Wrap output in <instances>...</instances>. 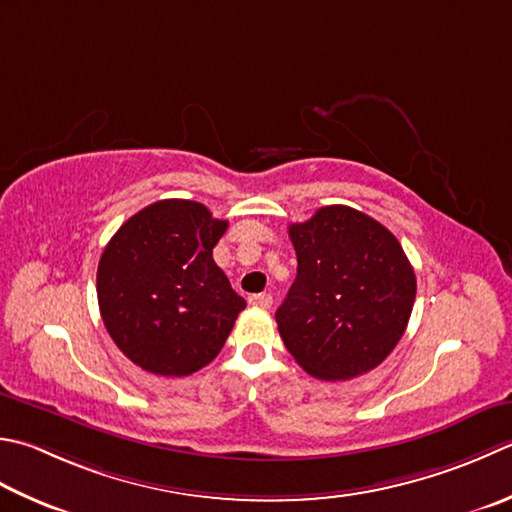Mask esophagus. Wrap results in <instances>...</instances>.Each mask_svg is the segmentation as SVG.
<instances>
[{
	"label": "esophagus",
	"instance_id": "34e87169",
	"mask_svg": "<svg viewBox=\"0 0 512 512\" xmlns=\"http://www.w3.org/2000/svg\"><path fill=\"white\" fill-rule=\"evenodd\" d=\"M250 304L257 306V308H270V304H273V295L270 293H259V295H250L248 299Z\"/></svg>",
	"mask_w": 512,
	"mask_h": 512
}]
</instances>
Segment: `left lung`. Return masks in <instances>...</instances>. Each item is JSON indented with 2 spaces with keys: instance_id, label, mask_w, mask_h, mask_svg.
<instances>
[{
  "instance_id": "1",
  "label": "left lung",
  "mask_w": 512,
  "mask_h": 512,
  "mask_svg": "<svg viewBox=\"0 0 512 512\" xmlns=\"http://www.w3.org/2000/svg\"><path fill=\"white\" fill-rule=\"evenodd\" d=\"M297 277L275 319L288 353L324 382L353 379L393 353L413 313L417 279L386 226L348 206L290 224Z\"/></svg>"
}]
</instances>
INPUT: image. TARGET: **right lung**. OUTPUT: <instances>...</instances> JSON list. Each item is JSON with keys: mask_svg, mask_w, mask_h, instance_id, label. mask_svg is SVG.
<instances>
[{"mask_svg": "<svg viewBox=\"0 0 512 512\" xmlns=\"http://www.w3.org/2000/svg\"><path fill=\"white\" fill-rule=\"evenodd\" d=\"M226 228L204 204L162 199L106 244L97 268L99 313L130 362L153 375L186 377L219 355L246 308L213 259Z\"/></svg>", "mask_w": 512, "mask_h": 512, "instance_id": "add662e5", "label": "right lung"}]
</instances>
